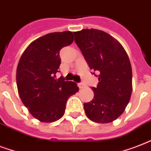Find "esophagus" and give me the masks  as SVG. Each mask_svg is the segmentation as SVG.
Returning <instances> with one entry per match:
<instances>
[{
  "label": "esophagus",
  "mask_w": 151,
  "mask_h": 151,
  "mask_svg": "<svg viewBox=\"0 0 151 151\" xmlns=\"http://www.w3.org/2000/svg\"><path fill=\"white\" fill-rule=\"evenodd\" d=\"M78 87H79V88H83L85 87V85H84L83 83H78Z\"/></svg>",
  "instance_id": "obj_1"
}]
</instances>
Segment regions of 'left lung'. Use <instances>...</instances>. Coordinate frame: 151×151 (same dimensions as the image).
<instances>
[{
	"label": "left lung",
	"mask_w": 151,
	"mask_h": 151,
	"mask_svg": "<svg viewBox=\"0 0 151 151\" xmlns=\"http://www.w3.org/2000/svg\"><path fill=\"white\" fill-rule=\"evenodd\" d=\"M73 34L92 74L99 78L97 87L92 88L93 99L84 103L85 114L96 123L112 122L124 112L131 97L132 73L129 56L116 39L102 30L84 29Z\"/></svg>",
	"instance_id": "left-lung-1"
}]
</instances>
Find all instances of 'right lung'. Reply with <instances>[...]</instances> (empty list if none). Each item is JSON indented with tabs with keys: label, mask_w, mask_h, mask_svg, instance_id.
Wrapping results in <instances>:
<instances>
[{
	"label": "right lung",
	"mask_w": 151,
	"mask_h": 151,
	"mask_svg": "<svg viewBox=\"0 0 151 151\" xmlns=\"http://www.w3.org/2000/svg\"><path fill=\"white\" fill-rule=\"evenodd\" d=\"M73 41L70 31L50 33L33 41L20 58L16 70L19 95L40 122L60 119L69 97L79 90L73 81H66L63 77L55 79L61 63L59 52Z\"/></svg>",
	"instance_id": "obj_1"
}]
</instances>
